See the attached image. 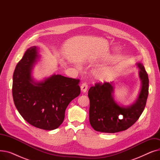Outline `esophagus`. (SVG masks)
<instances>
[{
	"label": "esophagus",
	"mask_w": 160,
	"mask_h": 160,
	"mask_svg": "<svg viewBox=\"0 0 160 160\" xmlns=\"http://www.w3.org/2000/svg\"><path fill=\"white\" fill-rule=\"evenodd\" d=\"M88 88V86L86 83H83L81 86V91L83 93H86Z\"/></svg>",
	"instance_id": "34e87169"
}]
</instances>
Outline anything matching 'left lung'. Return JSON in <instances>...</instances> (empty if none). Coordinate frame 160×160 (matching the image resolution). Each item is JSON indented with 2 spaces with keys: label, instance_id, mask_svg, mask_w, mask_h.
I'll return each mask as SVG.
<instances>
[{
  "label": "left lung",
  "instance_id": "left-lung-1",
  "mask_svg": "<svg viewBox=\"0 0 160 160\" xmlns=\"http://www.w3.org/2000/svg\"><path fill=\"white\" fill-rule=\"evenodd\" d=\"M141 86L136 101L121 106L113 98V82L96 83L88 91L89 122L93 128L100 132L116 133L126 130L135 123L143 112L148 95V77L141 63H137Z\"/></svg>",
  "mask_w": 160,
  "mask_h": 160
}]
</instances>
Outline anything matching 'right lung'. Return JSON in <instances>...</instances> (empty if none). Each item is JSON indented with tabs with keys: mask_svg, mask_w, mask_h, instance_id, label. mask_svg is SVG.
<instances>
[{
	"mask_svg": "<svg viewBox=\"0 0 160 160\" xmlns=\"http://www.w3.org/2000/svg\"><path fill=\"white\" fill-rule=\"evenodd\" d=\"M38 48L30 47L17 65L13 75L12 95L23 119L36 128L52 130L65 118L67 106L80 93L79 80L54 74L38 82L32 70L39 58Z\"/></svg>",
	"mask_w": 160,
	"mask_h": 160,
	"instance_id": "right-lung-1",
	"label": "right lung"
}]
</instances>
